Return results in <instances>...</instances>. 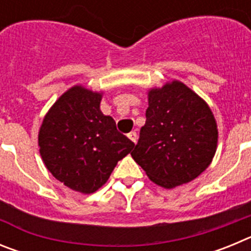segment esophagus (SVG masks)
I'll return each mask as SVG.
<instances>
[{"label": "esophagus", "mask_w": 251, "mask_h": 251, "mask_svg": "<svg viewBox=\"0 0 251 251\" xmlns=\"http://www.w3.org/2000/svg\"><path fill=\"white\" fill-rule=\"evenodd\" d=\"M128 138H129L132 142H134V143H136V142H137V133L136 132L128 133Z\"/></svg>", "instance_id": "1"}]
</instances>
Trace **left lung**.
<instances>
[{
  "mask_svg": "<svg viewBox=\"0 0 251 251\" xmlns=\"http://www.w3.org/2000/svg\"><path fill=\"white\" fill-rule=\"evenodd\" d=\"M217 124L210 106L178 80L148 92L146 124L130 154L151 181L165 188L191 182L210 166Z\"/></svg>",
  "mask_w": 251,
  "mask_h": 251,
  "instance_id": "1",
  "label": "left lung"
}]
</instances>
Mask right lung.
<instances>
[{"label":"right lung","mask_w":251,"mask_h":251,"mask_svg":"<svg viewBox=\"0 0 251 251\" xmlns=\"http://www.w3.org/2000/svg\"><path fill=\"white\" fill-rule=\"evenodd\" d=\"M103 94L75 85L44 117L40 154L51 175L66 187L93 194L108 181L118 161L134 147L100 110Z\"/></svg>","instance_id":"1"}]
</instances>
